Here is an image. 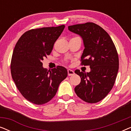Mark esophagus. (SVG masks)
I'll use <instances>...</instances> for the list:
<instances>
[{
    "instance_id": "1",
    "label": "esophagus",
    "mask_w": 131,
    "mask_h": 131,
    "mask_svg": "<svg viewBox=\"0 0 131 131\" xmlns=\"http://www.w3.org/2000/svg\"><path fill=\"white\" fill-rule=\"evenodd\" d=\"M67 72H68V75L69 76H73V75L74 74V71L72 70H70V69H68L67 70Z\"/></svg>"
}]
</instances>
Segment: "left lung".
<instances>
[{
	"mask_svg": "<svg viewBox=\"0 0 131 131\" xmlns=\"http://www.w3.org/2000/svg\"><path fill=\"white\" fill-rule=\"evenodd\" d=\"M68 28L83 39L85 49L81 64L89 66L91 69L89 73L75 70L81 82L74 91L84 101L96 103L104 99L113 87L119 70L117 50L108 34L94 23L73 25Z\"/></svg>",
	"mask_w": 131,
	"mask_h": 131,
	"instance_id": "obj_1",
	"label": "left lung"
}]
</instances>
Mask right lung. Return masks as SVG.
<instances>
[{
  "label": "right lung",
  "mask_w": 131,
  "mask_h": 131,
  "mask_svg": "<svg viewBox=\"0 0 131 131\" xmlns=\"http://www.w3.org/2000/svg\"><path fill=\"white\" fill-rule=\"evenodd\" d=\"M64 25L31 29L25 32L14 48L10 62L12 79L22 95L37 105L49 102L67 76L62 66L48 71L42 61L50 55Z\"/></svg>",
  "instance_id": "add662e5"
}]
</instances>
